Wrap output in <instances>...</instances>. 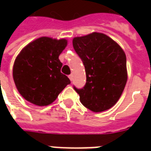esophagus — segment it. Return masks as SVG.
<instances>
[{
    "label": "esophagus",
    "mask_w": 151,
    "mask_h": 151,
    "mask_svg": "<svg viewBox=\"0 0 151 151\" xmlns=\"http://www.w3.org/2000/svg\"><path fill=\"white\" fill-rule=\"evenodd\" d=\"M69 78L70 79V81H72V80H73V74H70V75H69Z\"/></svg>",
    "instance_id": "obj_1"
}]
</instances>
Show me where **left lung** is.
Masks as SVG:
<instances>
[{"label": "left lung", "mask_w": 151, "mask_h": 151, "mask_svg": "<svg viewBox=\"0 0 151 151\" xmlns=\"http://www.w3.org/2000/svg\"><path fill=\"white\" fill-rule=\"evenodd\" d=\"M73 46L82 60L86 75L82 88L73 86L81 103L95 112L111 108L120 99L127 82L124 51L111 38L97 32L74 38Z\"/></svg>", "instance_id": "1"}]
</instances>
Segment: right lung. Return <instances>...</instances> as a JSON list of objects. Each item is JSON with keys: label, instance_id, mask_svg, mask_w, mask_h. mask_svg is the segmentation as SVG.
Listing matches in <instances>:
<instances>
[{"label": "right lung", "instance_id": "obj_1", "mask_svg": "<svg viewBox=\"0 0 151 151\" xmlns=\"http://www.w3.org/2000/svg\"><path fill=\"white\" fill-rule=\"evenodd\" d=\"M66 45L65 40L41 37L22 50L14 61L13 77L25 99L38 106H47L70 84L69 78L60 72L62 63L59 60Z\"/></svg>", "mask_w": 151, "mask_h": 151}]
</instances>
